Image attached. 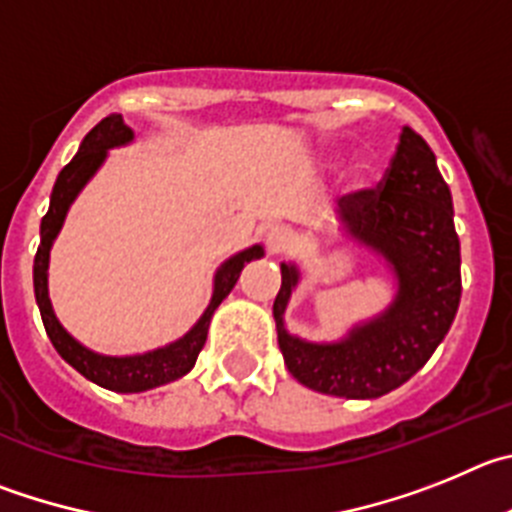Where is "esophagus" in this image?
I'll list each match as a JSON object with an SVG mask.
<instances>
[{
    "instance_id": "esophagus-1",
    "label": "esophagus",
    "mask_w": 512,
    "mask_h": 512,
    "mask_svg": "<svg viewBox=\"0 0 512 512\" xmlns=\"http://www.w3.org/2000/svg\"><path fill=\"white\" fill-rule=\"evenodd\" d=\"M265 245L270 252H285L293 245V232L288 227H270L265 234Z\"/></svg>"
}]
</instances>
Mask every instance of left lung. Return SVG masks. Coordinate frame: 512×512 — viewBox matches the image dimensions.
Returning a JSON list of instances; mask_svg holds the SVG:
<instances>
[{
  "instance_id": "8db88e82",
  "label": "left lung",
  "mask_w": 512,
  "mask_h": 512,
  "mask_svg": "<svg viewBox=\"0 0 512 512\" xmlns=\"http://www.w3.org/2000/svg\"><path fill=\"white\" fill-rule=\"evenodd\" d=\"M339 219L349 237L393 265L398 298L385 316L354 329L344 342H301L283 329L285 303L298 283L296 267L283 265L273 303L278 344L288 372L306 388L336 398H380L426 365L462 298L451 193L426 140L403 127L382 181L342 196Z\"/></svg>"
}]
</instances>
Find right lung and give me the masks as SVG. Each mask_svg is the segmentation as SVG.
Returning a JSON list of instances; mask_svg holds the SVG:
<instances>
[{
  "label": "right lung",
  "instance_id": "1",
  "mask_svg": "<svg viewBox=\"0 0 512 512\" xmlns=\"http://www.w3.org/2000/svg\"><path fill=\"white\" fill-rule=\"evenodd\" d=\"M132 140V130L124 124L122 114H109V117L101 119L94 130L84 137L81 147H78L76 158L61 170V176L55 181L53 193H50V209L43 216V224H40V247L38 255H35V265H32V280H35V298H38L40 316H43L45 331H48L50 342L58 349L68 365L76 367L84 377H89L91 382L101 385L107 390H117V393H142V390L158 388L170 380H178V377L186 375L193 365H196V357L204 349L206 331H209V321L214 316L216 306L229 296V290L234 288V283L239 280V273L245 262L257 260L262 255V247L255 245L250 250L239 252L232 260L224 262L219 267L214 280V296H211L209 308L201 316V321L188 331L183 339H178L176 344L170 347L155 349V352L137 354V357H104V354H96L91 349L81 347V344L58 324L55 319L53 306H50L48 298V257H50V245H53L55 234L61 232V224L66 219V211L71 206V201L76 199V193L84 188V183L94 176V170L99 168L101 160L107 158L109 147L124 145V142Z\"/></svg>",
  "mask_w": 512,
  "mask_h": 512
}]
</instances>
